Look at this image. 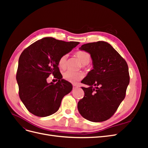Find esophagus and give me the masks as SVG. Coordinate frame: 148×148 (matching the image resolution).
I'll use <instances>...</instances> for the list:
<instances>
[{"label":"esophagus","mask_w":148,"mask_h":148,"mask_svg":"<svg viewBox=\"0 0 148 148\" xmlns=\"http://www.w3.org/2000/svg\"><path fill=\"white\" fill-rule=\"evenodd\" d=\"M73 88H78V87H79V85L76 84V83H73Z\"/></svg>","instance_id":"esophagus-1"}]
</instances>
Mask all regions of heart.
I'll use <instances>...</instances> for the list:
<instances>
[{
    "instance_id": "obj_1",
    "label": "heart",
    "mask_w": 148,
    "mask_h": 148,
    "mask_svg": "<svg viewBox=\"0 0 148 148\" xmlns=\"http://www.w3.org/2000/svg\"><path fill=\"white\" fill-rule=\"evenodd\" d=\"M75 56L78 59L80 60V62L83 64V66L86 67L88 64L89 63L91 60V57L90 53L84 51H78L75 52ZM67 56L63 55L62 56L59 60H58V66L62 70H65L67 66ZM64 79L66 81L70 83H75L79 81L83 78V74L82 72H74L71 71H67L64 73L63 75Z\"/></svg>"
}]
</instances>
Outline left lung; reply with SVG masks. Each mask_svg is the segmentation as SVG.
<instances>
[{
	"label": "left lung",
	"mask_w": 148,
	"mask_h": 148,
	"mask_svg": "<svg viewBox=\"0 0 148 148\" xmlns=\"http://www.w3.org/2000/svg\"><path fill=\"white\" fill-rule=\"evenodd\" d=\"M79 49L89 52L93 69L82 83L84 95L78 103L83 117L93 122L109 119L126 95L130 83L127 62L110 44L97 41L83 44Z\"/></svg>",
	"instance_id": "1"
}]
</instances>
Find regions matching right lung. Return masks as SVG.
<instances>
[{
    "label": "right lung",
    "mask_w": 148,
    "mask_h": 148,
    "mask_svg": "<svg viewBox=\"0 0 148 148\" xmlns=\"http://www.w3.org/2000/svg\"><path fill=\"white\" fill-rule=\"evenodd\" d=\"M78 44L44 38L22 52L16 78L20 98L29 112L44 117L59 110L63 97L71 91L73 86L62 79L58 60ZM51 74L57 79L56 84L47 82V78Z\"/></svg>",
    "instance_id": "add662e5"
}]
</instances>
